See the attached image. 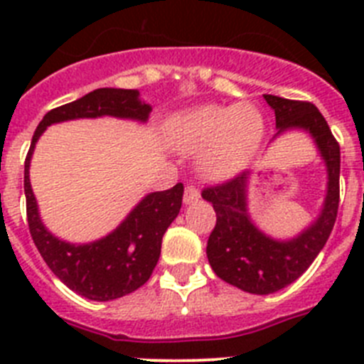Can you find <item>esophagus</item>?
<instances>
[{
	"mask_svg": "<svg viewBox=\"0 0 364 364\" xmlns=\"http://www.w3.org/2000/svg\"><path fill=\"white\" fill-rule=\"evenodd\" d=\"M200 198V191L197 188H193V186H188L184 191V204H193V202H197Z\"/></svg>",
	"mask_w": 364,
	"mask_h": 364,
	"instance_id": "34e87169",
	"label": "esophagus"
}]
</instances>
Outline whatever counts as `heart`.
I'll return each instance as SVG.
<instances>
[{"label":"heart","instance_id":"heart-1","mask_svg":"<svg viewBox=\"0 0 364 364\" xmlns=\"http://www.w3.org/2000/svg\"><path fill=\"white\" fill-rule=\"evenodd\" d=\"M264 136V120L253 104H204L178 112L167 124V140L178 151L200 149L197 167L210 180H228L252 162Z\"/></svg>","mask_w":364,"mask_h":364}]
</instances>
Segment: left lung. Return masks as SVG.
I'll use <instances>...</instances> for the list:
<instances>
[{
	"label": "left lung",
	"instance_id": "left-lung-1",
	"mask_svg": "<svg viewBox=\"0 0 364 364\" xmlns=\"http://www.w3.org/2000/svg\"><path fill=\"white\" fill-rule=\"evenodd\" d=\"M264 100L275 111L279 131L273 138L288 131L310 134L326 167V195L317 218L301 233L291 239H275L257 226L247 210L250 171L202 191V198L213 204L217 213L205 247L211 268L228 284L255 295L275 294L310 268L332 233L339 208V144L319 109L310 102L273 95H264Z\"/></svg>",
	"mask_w": 364,
	"mask_h": 364
}]
</instances>
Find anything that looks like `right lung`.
Instances as JSON below:
<instances>
[{
  "mask_svg": "<svg viewBox=\"0 0 364 364\" xmlns=\"http://www.w3.org/2000/svg\"><path fill=\"white\" fill-rule=\"evenodd\" d=\"M149 112L151 105L140 100L136 89H96L70 104L47 112L32 136L31 149L25 159L23 188L32 240L54 275L70 290L91 301L124 297L149 281L159 262L164 233L182 205L184 186L176 184L166 191L146 195L118 224L117 230L102 239L87 244L65 242L54 237L41 222L28 176L32 153L43 131L53 124L100 117L125 118L146 124Z\"/></svg>",
  "mask_w": 364,
  "mask_h": 364,
  "instance_id": "add662e5",
  "label": "right lung"
}]
</instances>
